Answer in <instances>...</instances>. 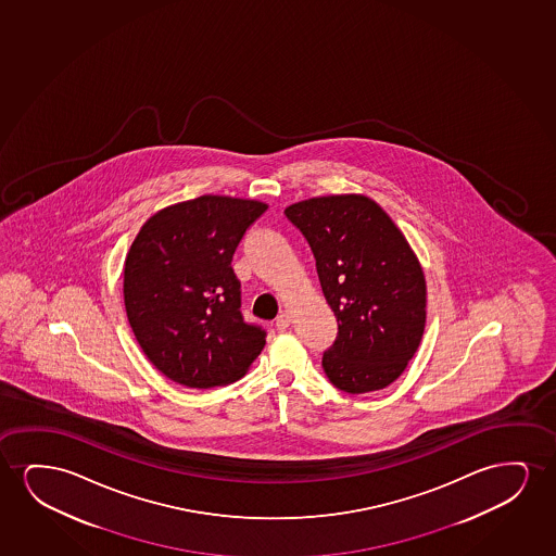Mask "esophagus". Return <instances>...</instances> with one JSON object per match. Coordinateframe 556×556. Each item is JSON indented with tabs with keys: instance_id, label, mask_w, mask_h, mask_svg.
I'll return each mask as SVG.
<instances>
[{
	"instance_id": "obj_1",
	"label": "esophagus",
	"mask_w": 556,
	"mask_h": 556,
	"mask_svg": "<svg viewBox=\"0 0 556 556\" xmlns=\"http://www.w3.org/2000/svg\"><path fill=\"white\" fill-rule=\"evenodd\" d=\"M290 315L289 313H281L277 319H275V328L277 330H287L290 327Z\"/></svg>"
}]
</instances>
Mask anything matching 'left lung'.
Returning a JSON list of instances; mask_svg holds the SVG:
<instances>
[{"instance_id": "obj_1", "label": "left lung", "mask_w": 556, "mask_h": 556, "mask_svg": "<svg viewBox=\"0 0 556 556\" xmlns=\"http://www.w3.org/2000/svg\"><path fill=\"white\" fill-rule=\"evenodd\" d=\"M312 247L320 289L338 320L323 353L332 386L378 391L404 372L426 328V277L388 213L365 195H327L287 206Z\"/></svg>"}]
</instances>
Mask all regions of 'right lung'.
Segmentation results:
<instances>
[{"label": "right lung", "mask_w": 556, "mask_h": 556, "mask_svg": "<svg viewBox=\"0 0 556 556\" xmlns=\"http://www.w3.org/2000/svg\"><path fill=\"white\" fill-rule=\"evenodd\" d=\"M266 211L252 199L201 195L153 214L130 244L125 309L146 357L168 380L228 386L264 350L266 330L243 319L231 260Z\"/></svg>", "instance_id": "obj_1"}]
</instances>
